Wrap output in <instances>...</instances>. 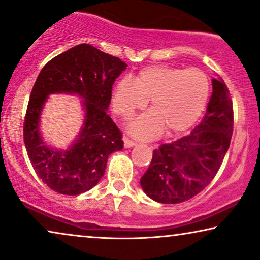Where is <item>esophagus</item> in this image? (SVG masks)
Masks as SVG:
<instances>
[{
    "instance_id": "esophagus-1",
    "label": "esophagus",
    "mask_w": 260,
    "mask_h": 260,
    "mask_svg": "<svg viewBox=\"0 0 260 260\" xmlns=\"http://www.w3.org/2000/svg\"><path fill=\"white\" fill-rule=\"evenodd\" d=\"M123 145H124V147H126V148H129V147L136 146L137 143H134V141L129 140V139H128V138L124 137V138H123Z\"/></svg>"
}]
</instances>
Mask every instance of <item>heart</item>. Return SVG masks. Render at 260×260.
<instances>
[{
	"mask_svg": "<svg viewBox=\"0 0 260 260\" xmlns=\"http://www.w3.org/2000/svg\"><path fill=\"white\" fill-rule=\"evenodd\" d=\"M209 79L200 69L153 65L141 69L136 79L123 77L113 90V108L128 120L137 110L141 114L128 126L138 139L157 138L162 131L169 136L185 132L196 123L208 102Z\"/></svg>",
	"mask_w": 260,
	"mask_h": 260,
	"instance_id": "1",
	"label": "heart"
}]
</instances>
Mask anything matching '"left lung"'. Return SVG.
I'll return each mask as SVG.
<instances>
[{"label":"left lung","instance_id":"8db88e82","mask_svg":"<svg viewBox=\"0 0 260 260\" xmlns=\"http://www.w3.org/2000/svg\"><path fill=\"white\" fill-rule=\"evenodd\" d=\"M206 115L188 136L153 151L140 184L155 202L176 205L202 191L219 171L233 133V105L222 78H213Z\"/></svg>","mask_w":260,"mask_h":260}]
</instances>
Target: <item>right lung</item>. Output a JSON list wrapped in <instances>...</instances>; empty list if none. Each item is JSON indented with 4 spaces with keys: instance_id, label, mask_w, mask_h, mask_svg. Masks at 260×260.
Instances as JSON below:
<instances>
[{
    "instance_id": "obj_1",
    "label": "right lung",
    "mask_w": 260,
    "mask_h": 260,
    "mask_svg": "<svg viewBox=\"0 0 260 260\" xmlns=\"http://www.w3.org/2000/svg\"><path fill=\"white\" fill-rule=\"evenodd\" d=\"M126 68L117 57L81 44L54 57L40 71L27 107L23 141L37 175L53 191L79 195L94 188L105 175L109 155L122 150V134L107 110L114 82ZM52 93L82 99L85 120L67 150L48 147L40 134L41 113Z\"/></svg>"
}]
</instances>
